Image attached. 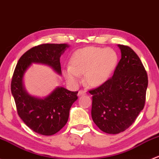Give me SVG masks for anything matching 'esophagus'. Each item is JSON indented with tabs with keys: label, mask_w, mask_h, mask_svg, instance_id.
I'll return each instance as SVG.
<instances>
[{
	"label": "esophagus",
	"mask_w": 159,
	"mask_h": 159,
	"mask_svg": "<svg viewBox=\"0 0 159 159\" xmlns=\"http://www.w3.org/2000/svg\"><path fill=\"white\" fill-rule=\"evenodd\" d=\"M78 96H83V95H85L86 94V92H85L84 91H78Z\"/></svg>",
	"instance_id": "obj_1"
}]
</instances>
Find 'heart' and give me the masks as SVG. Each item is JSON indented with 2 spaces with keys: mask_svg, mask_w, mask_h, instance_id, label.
Returning a JSON list of instances; mask_svg holds the SVG:
<instances>
[{
  "mask_svg": "<svg viewBox=\"0 0 159 159\" xmlns=\"http://www.w3.org/2000/svg\"><path fill=\"white\" fill-rule=\"evenodd\" d=\"M117 63L118 55L113 49L88 46L78 49L72 55L65 75L70 83L77 84L80 75H84L85 84L98 88L110 79Z\"/></svg>",
  "mask_w": 159,
  "mask_h": 159,
  "instance_id": "obj_1",
  "label": "heart"
}]
</instances>
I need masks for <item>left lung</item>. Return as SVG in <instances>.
I'll return each mask as SVG.
<instances>
[{"label":"left lung","instance_id":"obj_1","mask_svg":"<svg viewBox=\"0 0 159 159\" xmlns=\"http://www.w3.org/2000/svg\"><path fill=\"white\" fill-rule=\"evenodd\" d=\"M121 52L113 75L104 84L91 90V117L109 134L125 131L143 110L148 76L141 60L130 47L118 45Z\"/></svg>","mask_w":159,"mask_h":159}]
</instances>
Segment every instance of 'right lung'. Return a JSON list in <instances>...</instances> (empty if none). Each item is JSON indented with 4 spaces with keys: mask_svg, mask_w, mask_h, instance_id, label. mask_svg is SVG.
<instances>
[{
    "mask_svg": "<svg viewBox=\"0 0 159 159\" xmlns=\"http://www.w3.org/2000/svg\"><path fill=\"white\" fill-rule=\"evenodd\" d=\"M68 44H42L24 53L18 61L11 81V93L18 115L35 133L52 136L66 124L71 105L77 101L78 91L57 87L46 98L32 96L23 85V76L33 63L49 66L61 75L60 57Z\"/></svg>",
    "mask_w": 159,
    "mask_h": 159,
    "instance_id": "1",
    "label": "right lung"
}]
</instances>
